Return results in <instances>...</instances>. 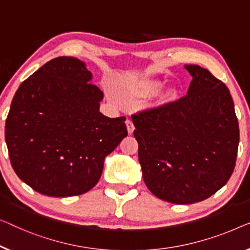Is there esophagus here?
Returning a JSON list of instances; mask_svg holds the SVG:
<instances>
[{
    "mask_svg": "<svg viewBox=\"0 0 250 250\" xmlns=\"http://www.w3.org/2000/svg\"><path fill=\"white\" fill-rule=\"evenodd\" d=\"M125 125H126V130H128V133L129 135H131V133L133 132V130H135V125H133L132 121L130 120V119H128V120L125 121Z\"/></svg>",
    "mask_w": 250,
    "mask_h": 250,
    "instance_id": "obj_1",
    "label": "esophagus"
}]
</instances>
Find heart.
<instances>
[{
	"label": "heart",
	"mask_w": 250,
	"mask_h": 250,
	"mask_svg": "<svg viewBox=\"0 0 250 250\" xmlns=\"http://www.w3.org/2000/svg\"><path fill=\"white\" fill-rule=\"evenodd\" d=\"M158 88L159 83H157V82H138V83H135L126 87L125 91V96L126 99L144 98V96L154 94L155 92H157Z\"/></svg>",
	"instance_id": "1"
}]
</instances>
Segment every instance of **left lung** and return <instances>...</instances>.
I'll use <instances>...</instances> for the list:
<instances>
[{
    "label": "left lung",
    "mask_w": 250,
    "mask_h": 250,
    "mask_svg": "<svg viewBox=\"0 0 250 250\" xmlns=\"http://www.w3.org/2000/svg\"><path fill=\"white\" fill-rule=\"evenodd\" d=\"M184 67L192 76L184 98L131 117L145 184L175 204L200 202L225 186L239 145L228 87L201 66Z\"/></svg>",
    "instance_id": "8db88e82"
}]
</instances>
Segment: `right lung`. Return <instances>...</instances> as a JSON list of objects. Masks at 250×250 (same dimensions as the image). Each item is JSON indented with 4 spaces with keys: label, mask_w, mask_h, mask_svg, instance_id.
Returning a JSON list of instances; mask_svg holds the SVG:
<instances>
[{
    "label": "right lung",
    "mask_w": 250,
    "mask_h": 250,
    "mask_svg": "<svg viewBox=\"0 0 250 250\" xmlns=\"http://www.w3.org/2000/svg\"><path fill=\"white\" fill-rule=\"evenodd\" d=\"M86 64L57 57L27 78L5 121L11 165L43 195H81L101 177L104 159L128 136L125 118L100 112L103 92Z\"/></svg>",
    "instance_id": "1"
}]
</instances>
